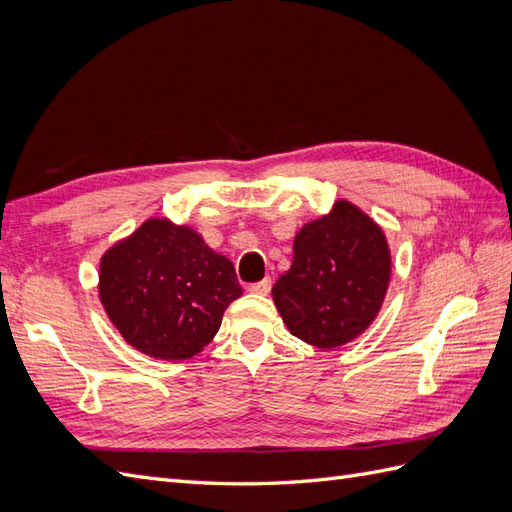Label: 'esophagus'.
I'll list each match as a JSON object with an SVG mask.
<instances>
[{
	"mask_svg": "<svg viewBox=\"0 0 512 512\" xmlns=\"http://www.w3.org/2000/svg\"><path fill=\"white\" fill-rule=\"evenodd\" d=\"M247 290L254 292V294H267L271 290V277H265V280L250 284V286H247Z\"/></svg>",
	"mask_w": 512,
	"mask_h": 512,
	"instance_id": "1",
	"label": "esophagus"
}]
</instances>
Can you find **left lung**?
<instances>
[{"instance_id": "1", "label": "left lung", "mask_w": 512, "mask_h": 512, "mask_svg": "<svg viewBox=\"0 0 512 512\" xmlns=\"http://www.w3.org/2000/svg\"><path fill=\"white\" fill-rule=\"evenodd\" d=\"M391 277L382 230L354 205L339 200L294 239L288 273L273 301L294 337L316 348L344 346L376 318Z\"/></svg>"}]
</instances>
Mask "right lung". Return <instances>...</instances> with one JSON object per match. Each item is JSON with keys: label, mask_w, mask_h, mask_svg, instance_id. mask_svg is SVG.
<instances>
[{"label": "right lung", "mask_w": 512, "mask_h": 512, "mask_svg": "<svg viewBox=\"0 0 512 512\" xmlns=\"http://www.w3.org/2000/svg\"><path fill=\"white\" fill-rule=\"evenodd\" d=\"M241 297L232 262L194 230L149 220L100 262V299L123 339L156 359H190Z\"/></svg>", "instance_id": "right-lung-1"}]
</instances>
